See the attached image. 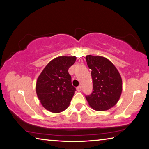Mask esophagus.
<instances>
[{
  "label": "esophagus",
  "instance_id": "esophagus-1",
  "mask_svg": "<svg viewBox=\"0 0 149 149\" xmlns=\"http://www.w3.org/2000/svg\"><path fill=\"white\" fill-rule=\"evenodd\" d=\"M77 90L78 92H80V91L82 90V87L81 86H78L77 88Z\"/></svg>",
  "mask_w": 149,
  "mask_h": 149
}]
</instances>
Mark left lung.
Segmentation results:
<instances>
[{"label":"left lung","instance_id":"obj_1","mask_svg":"<svg viewBox=\"0 0 149 149\" xmlns=\"http://www.w3.org/2000/svg\"><path fill=\"white\" fill-rule=\"evenodd\" d=\"M88 67L92 70L93 92L86 96L89 105L97 111L109 110L120 97L122 81L120 74L113 63L103 56L86 57Z\"/></svg>","mask_w":149,"mask_h":149}]
</instances>
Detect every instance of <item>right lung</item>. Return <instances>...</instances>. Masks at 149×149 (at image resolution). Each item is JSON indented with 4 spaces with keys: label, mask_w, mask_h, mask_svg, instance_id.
Here are the masks:
<instances>
[{
    "label": "right lung",
    "mask_w": 149,
    "mask_h": 149,
    "mask_svg": "<svg viewBox=\"0 0 149 149\" xmlns=\"http://www.w3.org/2000/svg\"><path fill=\"white\" fill-rule=\"evenodd\" d=\"M75 56H59L52 59L39 75L36 84L38 100L46 110L59 113L69 106L76 88L72 86L69 68Z\"/></svg>",
    "instance_id": "1"
}]
</instances>
